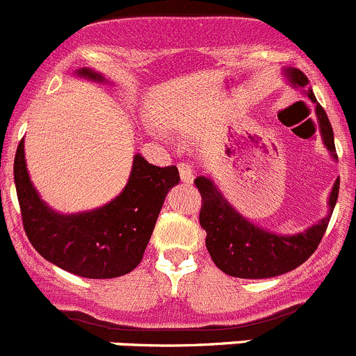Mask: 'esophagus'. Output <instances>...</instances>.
I'll return each mask as SVG.
<instances>
[{
    "mask_svg": "<svg viewBox=\"0 0 356 356\" xmlns=\"http://www.w3.org/2000/svg\"><path fill=\"white\" fill-rule=\"evenodd\" d=\"M179 175H181V181L184 182V184H193L194 174L193 168H191L188 163H181V165H179Z\"/></svg>",
    "mask_w": 356,
    "mask_h": 356,
    "instance_id": "esophagus-1",
    "label": "esophagus"
}]
</instances>
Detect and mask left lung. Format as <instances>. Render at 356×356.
Instances as JSON below:
<instances>
[{"label":"left lung","mask_w":356,"mask_h":356,"mask_svg":"<svg viewBox=\"0 0 356 356\" xmlns=\"http://www.w3.org/2000/svg\"><path fill=\"white\" fill-rule=\"evenodd\" d=\"M283 76L293 88L302 90L316 106L319 133L332 160H338L334 134L326 111L317 104L309 80L300 70L285 68ZM196 188L203 197L200 213L201 227L207 230V249L216 268L235 278L261 280L285 275L305 263L319 245L326 232L339 193V177L327 197V215L297 234H280L257 227L237 211L209 175L196 177Z\"/></svg>","instance_id":"obj_1"}]
</instances>
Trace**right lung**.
Masks as SVG:
<instances>
[{
	"mask_svg": "<svg viewBox=\"0 0 356 356\" xmlns=\"http://www.w3.org/2000/svg\"><path fill=\"white\" fill-rule=\"evenodd\" d=\"M74 74L109 83L92 68H80ZM13 175L25 234L33 249L58 268L93 280L128 275L141 263L168 191L181 181L175 165H152L136 153L119 196L88 211L61 213L40 197L30 181L24 140L15 155Z\"/></svg>",
	"mask_w": 356,
	"mask_h": 356,
	"instance_id": "right-lung-1",
	"label": "right lung"
}]
</instances>
